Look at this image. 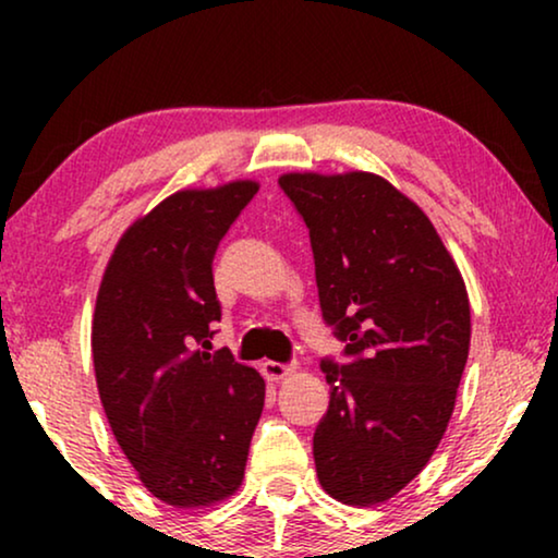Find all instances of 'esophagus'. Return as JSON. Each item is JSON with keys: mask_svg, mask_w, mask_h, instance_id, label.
Returning <instances> with one entry per match:
<instances>
[{"mask_svg": "<svg viewBox=\"0 0 558 558\" xmlns=\"http://www.w3.org/2000/svg\"><path fill=\"white\" fill-rule=\"evenodd\" d=\"M294 371H296V365H292V363H274V361L262 363V373L269 380H284L287 376H292Z\"/></svg>", "mask_w": 558, "mask_h": 558, "instance_id": "obj_1", "label": "esophagus"}]
</instances>
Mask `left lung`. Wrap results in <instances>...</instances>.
<instances>
[{
    "mask_svg": "<svg viewBox=\"0 0 558 558\" xmlns=\"http://www.w3.org/2000/svg\"><path fill=\"white\" fill-rule=\"evenodd\" d=\"M279 185L310 228L319 307L350 355L323 361L319 485L345 506H380L426 468L452 418L468 287L426 213L380 174L287 172Z\"/></svg>",
    "mask_w": 558,
    "mask_h": 558,
    "instance_id": "1",
    "label": "left lung"
}]
</instances>
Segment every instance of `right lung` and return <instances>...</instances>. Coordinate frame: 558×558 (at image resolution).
Listing matches in <instances>:
<instances>
[{
    "mask_svg": "<svg viewBox=\"0 0 558 558\" xmlns=\"http://www.w3.org/2000/svg\"><path fill=\"white\" fill-rule=\"evenodd\" d=\"M256 190L231 180L165 197L126 228L98 287L90 350L106 418L142 485L172 508L239 490L264 409V378L228 350L208 353L213 256Z\"/></svg>",
    "mask_w": 558,
    "mask_h": 558,
    "instance_id": "add662e5",
    "label": "right lung"
}]
</instances>
